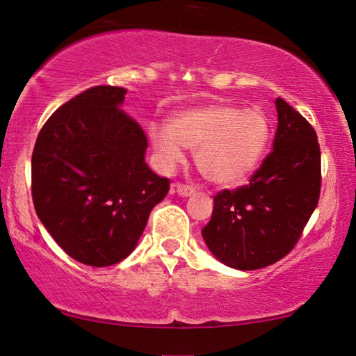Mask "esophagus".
Returning <instances> with one entry per match:
<instances>
[{"label": "esophagus", "mask_w": 356, "mask_h": 356, "mask_svg": "<svg viewBox=\"0 0 356 356\" xmlns=\"http://www.w3.org/2000/svg\"><path fill=\"white\" fill-rule=\"evenodd\" d=\"M173 193H177L183 197H188V196H191V194H194V188L188 186V184L177 183V184H173Z\"/></svg>", "instance_id": "esophagus-1"}]
</instances>
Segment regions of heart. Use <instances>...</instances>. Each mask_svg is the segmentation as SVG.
I'll list each match as a JSON object with an SVG mask.
<instances>
[{
    "label": "heart",
    "mask_w": 356,
    "mask_h": 356,
    "mask_svg": "<svg viewBox=\"0 0 356 356\" xmlns=\"http://www.w3.org/2000/svg\"><path fill=\"white\" fill-rule=\"evenodd\" d=\"M269 138V121L261 110L227 104L178 111L170 128L150 126V140L165 168L184 162L183 147L193 149L197 170L217 186L245 181L261 162Z\"/></svg>",
    "instance_id": "b5f03b06"
}]
</instances>
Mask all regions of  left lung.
<instances>
[{
  "label": "left lung",
  "instance_id": "8db88e82",
  "mask_svg": "<svg viewBox=\"0 0 356 356\" xmlns=\"http://www.w3.org/2000/svg\"><path fill=\"white\" fill-rule=\"evenodd\" d=\"M275 106L274 149L250 183L213 196L212 217L202 228L212 254L233 269H261L289 254L319 201L316 131L280 97Z\"/></svg>",
  "mask_w": 356,
  "mask_h": 356
}]
</instances>
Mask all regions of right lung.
<instances>
[{
    "instance_id": "right-lung-1",
    "label": "right lung",
    "mask_w": 356,
    "mask_h": 356,
    "mask_svg": "<svg viewBox=\"0 0 356 356\" xmlns=\"http://www.w3.org/2000/svg\"><path fill=\"white\" fill-rule=\"evenodd\" d=\"M126 89L95 86L61 105L37 136L32 199L72 259L113 266L138 245L170 179L145 163L147 136L121 108Z\"/></svg>"
}]
</instances>
